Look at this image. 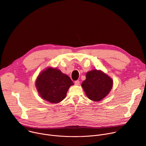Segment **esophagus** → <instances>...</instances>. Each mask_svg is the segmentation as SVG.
Masks as SVG:
<instances>
[{"label":"esophagus","instance_id":"esophagus-1","mask_svg":"<svg viewBox=\"0 0 146 146\" xmlns=\"http://www.w3.org/2000/svg\"><path fill=\"white\" fill-rule=\"evenodd\" d=\"M74 84L76 86H78L80 84V81L79 80H76L74 81Z\"/></svg>","mask_w":146,"mask_h":146}]
</instances>
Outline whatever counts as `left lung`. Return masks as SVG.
Masks as SVG:
<instances>
[{"instance_id":"left-lung-1","label":"left lung","mask_w":146,"mask_h":146,"mask_svg":"<svg viewBox=\"0 0 146 146\" xmlns=\"http://www.w3.org/2000/svg\"><path fill=\"white\" fill-rule=\"evenodd\" d=\"M113 82V80L107 74L95 69L87 73L86 79L83 81L81 86L90 99L98 102L109 94Z\"/></svg>"}]
</instances>
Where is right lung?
Instances as JSON below:
<instances>
[{
	"label": "right lung",
	"instance_id": "1",
	"mask_svg": "<svg viewBox=\"0 0 146 146\" xmlns=\"http://www.w3.org/2000/svg\"><path fill=\"white\" fill-rule=\"evenodd\" d=\"M72 85L73 82L68 76L52 68L41 72L36 81V87L40 96L52 103L64 100Z\"/></svg>",
	"mask_w": 146,
	"mask_h": 146
}]
</instances>
